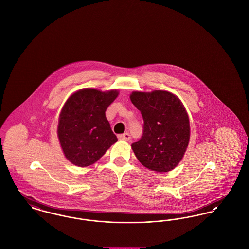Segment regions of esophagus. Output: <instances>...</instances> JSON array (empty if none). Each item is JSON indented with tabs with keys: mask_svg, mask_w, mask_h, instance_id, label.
<instances>
[{
	"mask_svg": "<svg viewBox=\"0 0 249 249\" xmlns=\"http://www.w3.org/2000/svg\"><path fill=\"white\" fill-rule=\"evenodd\" d=\"M130 135L129 132H125V133H123V134H119V139L120 140H130Z\"/></svg>",
	"mask_w": 249,
	"mask_h": 249,
	"instance_id": "esophagus-1",
	"label": "esophagus"
}]
</instances>
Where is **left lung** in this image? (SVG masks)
Here are the masks:
<instances>
[{
    "label": "left lung",
    "mask_w": 249,
    "mask_h": 249,
    "mask_svg": "<svg viewBox=\"0 0 249 249\" xmlns=\"http://www.w3.org/2000/svg\"><path fill=\"white\" fill-rule=\"evenodd\" d=\"M130 101L142 114V135L131 144L142 165L165 173L182 160L190 140V120L182 103L168 91H135Z\"/></svg>",
    "instance_id": "left-lung-1"
}]
</instances>
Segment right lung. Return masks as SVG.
<instances>
[{
  "label": "right lung",
  "instance_id": "obj_1",
  "mask_svg": "<svg viewBox=\"0 0 249 249\" xmlns=\"http://www.w3.org/2000/svg\"><path fill=\"white\" fill-rule=\"evenodd\" d=\"M119 92L84 89L71 95L60 113L59 142L72 164L85 167L97 161L118 141L106 117Z\"/></svg>",
  "mask_w": 249,
  "mask_h": 249
}]
</instances>
